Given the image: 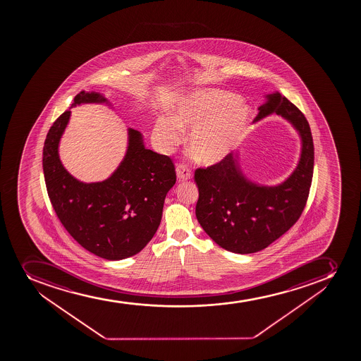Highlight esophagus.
Instances as JSON below:
<instances>
[{"label": "esophagus", "instance_id": "34e87169", "mask_svg": "<svg viewBox=\"0 0 361 361\" xmlns=\"http://www.w3.org/2000/svg\"><path fill=\"white\" fill-rule=\"evenodd\" d=\"M176 175L180 180H188L192 178V171L190 167L185 164H178L176 166Z\"/></svg>", "mask_w": 361, "mask_h": 361}]
</instances>
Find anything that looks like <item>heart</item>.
I'll list each match as a JSON object with an SVG mask.
<instances>
[{
  "label": "heart",
  "mask_w": 361,
  "mask_h": 361,
  "mask_svg": "<svg viewBox=\"0 0 361 361\" xmlns=\"http://www.w3.org/2000/svg\"><path fill=\"white\" fill-rule=\"evenodd\" d=\"M238 97L224 92H201L181 101L174 121L161 120L155 126L157 139L167 149L181 140V128L194 129L190 148L204 166L221 162L246 134L250 109Z\"/></svg>",
  "instance_id": "1"
}]
</instances>
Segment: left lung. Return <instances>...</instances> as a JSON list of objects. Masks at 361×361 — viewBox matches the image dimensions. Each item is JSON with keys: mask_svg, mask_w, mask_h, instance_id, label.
<instances>
[{"mask_svg": "<svg viewBox=\"0 0 361 361\" xmlns=\"http://www.w3.org/2000/svg\"><path fill=\"white\" fill-rule=\"evenodd\" d=\"M255 120L275 111L292 122L302 139L299 164L285 183L260 187L247 181L232 154L197 168V221L219 246L233 253H255L283 235L304 212L313 178L314 145L305 115L280 94H271Z\"/></svg>", "mask_w": 361, "mask_h": 361, "instance_id": "obj_1", "label": "left lung"}]
</instances>
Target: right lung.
I'll use <instances>...</instances> for the list:
<instances>
[{
  "mask_svg": "<svg viewBox=\"0 0 361 361\" xmlns=\"http://www.w3.org/2000/svg\"><path fill=\"white\" fill-rule=\"evenodd\" d=\"M104 101L100 94L81 92L73 104ZM69 116L68 109L55 120L43 146V173L54 211L90 253L107 260L133 257L159 228L164 197L176 181L174 164L167 155L146 149L141 134L129 129L128 150L114 174L102 183H80L57 154Z\"/></svg>",
  "mask_w": 361,
  "mask_h": 361,
  "instance_id": "obj_1",
  "label": "right lung"
}]
</instances>
